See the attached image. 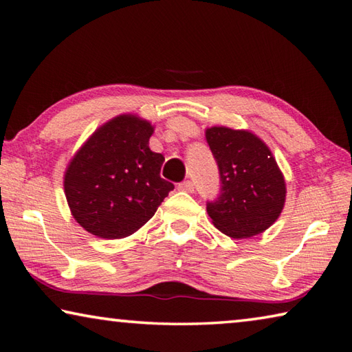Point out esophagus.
Returning a JSON list of instances; mask_svg holds the SVG:
<instances>
[{
	"mask_svg": "<svg viewBox=\"0 0 352 352\" xmlns=\"http://www.w3.org/2000/svg\"><path fill=\"white\" fill-rule=\"evenodd\" d=\"M193 183L190 182V180H186V182H183V183H180L178 184V190H183V192H189V193H192L193 192Z\"/></svg>",
	"mask_w": 352,
	"mask_h": 352,
	"instance_id": "34e87169",
	"label": "esophagus"
}]
</instances>
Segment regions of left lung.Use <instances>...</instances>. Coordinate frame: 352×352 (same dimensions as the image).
<instances>
[{"instance_id": "obj_1", "label": "left lung", "mask_w": 352, "mask_h": 352, "mask_svg": "<svg viewBox=\"0 0 352 352\" xmlns=\"http://www.w3.org/2000/svg\"><path fill=\"white\" fill-rule=\"evenodd\" d=\"M206 139L221 178L218 198L207 203L214 227L234 239L263 233L286 201V183L271 149L256 134L227 126L207 129Z\"/></svg>"}]
</instances>
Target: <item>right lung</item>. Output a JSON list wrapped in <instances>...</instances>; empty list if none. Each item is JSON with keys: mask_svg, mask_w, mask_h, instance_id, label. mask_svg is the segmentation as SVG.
<instances>
[{"mask_svg": "<svg viewBox=\"0 0 352 352\" xmlns=\"http://www.w3.org/2000/svg\"><path fill=\"white\" fill-rule=\"evenodd\" d=\"M154 126L119 115L100 126L65 172V195L76 221L101 239H122L145 226L174 189L163 180L164 157L149 149Z\"/></svg>", "mask_w": 352, "mask_h": 352, "instance_id": "1", "label": "right lung"}]
</instances>
